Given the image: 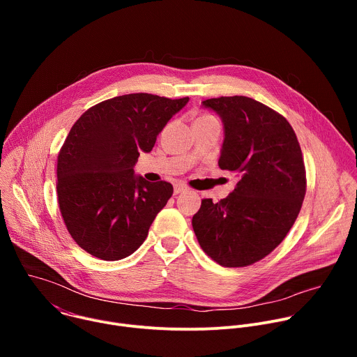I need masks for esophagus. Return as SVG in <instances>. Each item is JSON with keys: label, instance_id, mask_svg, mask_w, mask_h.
Masks as SVG:
<instances>
[{"label": "esophagus", "instance_id": "34e87169", "mask_svg": "<svg viewBox=\"0 0 357 357\" xmlns=\"http://www.w3.org/2000/svg\"><path fill=\"white\" fill-rule=\"evenodd\" d=\"M186 190H188V186L185 183H182V182H178V183L174 185V193L175 195H179V193L186 192Z\"/></svg>", "mask_w": 357, "mask_h": 357}]
</instances>
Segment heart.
<instances>
[{
	"label": "heart",
	"mask_w": 357,
	"mask_h": 357,
	"mask_svg": "<svg viewBox=\"0 0 357 357\" xmlns=\"http://www.w3.org/2000/svg\"><path fill=\"white\" fill-rule=\"evenodd\" d=\"M203 117H209V116H203ZM202 119V117H200Z\"/></svg>",
	"instance_id": "heart-1"
}]
</instances>
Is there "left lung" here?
<instances>
[{"label": "left lung", "mask_w": 357, "mask_h": 357, "mask_svg": "<svg viewBox=\"0 0 357 357\" xmlns=\"http://www.w3.org/2000/svg\"><path fill=\"white\" fill-rule=\"evenodd\" d=\"M202 106L222 119L219 167L238 181L218 203L202 200L193 231L218 264L245 267L268 256L301 211L307 189L301 146L289 123L254 98H209Z\"/></svg>", "instance_id": "1"}]
</instances>
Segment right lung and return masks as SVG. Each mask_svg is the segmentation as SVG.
<instances>
[{
	"mask_svg": "<svg viewBox=\"0 0 357 357\" xmlns=\"http://www.w3.org/2000/svg\"><path fill=\"white\" fill-rule=\"evenodd\" d=\"M188 101L124 94L101 101L73 124L58 157V202L70 236L91 256L117 261L146 238L174 188L145 181L134 167Z\"/></svg>",
	"mask_w": 357,
	"mask_h": 357,
	"instance_id": "1",
	"label": "right lung"
}]
</instances>
